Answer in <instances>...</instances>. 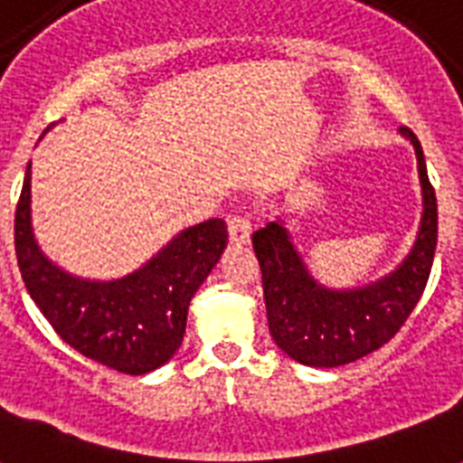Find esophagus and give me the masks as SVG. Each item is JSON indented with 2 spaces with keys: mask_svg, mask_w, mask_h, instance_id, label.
<instances>
[{
  "mask_svg": "<svg viewBox=\"0 0 463 463\" xmlns=\"http://www.w3.org/2000/svg\"><path fill=\"white\" fill-rule=\"evenodd\" d=\"M228 232H231V240L235 245H245L250 242V235H252V221L247 213H235V216L228 218Z\"/></svg>",
  "mask_w": 463,
  "mask_h": 463,
  "instance_id": "obj_1",
  "label": "esophagus"
}]
</instances>
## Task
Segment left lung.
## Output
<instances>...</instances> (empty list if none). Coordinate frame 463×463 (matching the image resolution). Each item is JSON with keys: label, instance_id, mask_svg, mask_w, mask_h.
Returning <instances> with one entry per match:
<instances>
[{"label": "left lung", "instance_id": "obj_1", "mask_svg": "<svg viewBox=\"0 0 463 463\" xmlns=\"http://www.w3.org/2000/svg\"><path fill=\"white\" fill-rule=\"evenodd\" d=\"M403 134L416 146L425 209L416 245L394 274L358 290H326L305 271L283 225L269 223L252 235L269 331L303 365L336 367L377 351L396 336L423 296L438 245V199L420 141L409 127Z\"/></svg>", "mask_w": 463, "mask_h": 463}]
</instances>
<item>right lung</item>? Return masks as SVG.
<instances>
[{"instance_id":"add662e5","label":"right lung","mask_w":463,"mask_h":463,"mask_svg":"<svg viewBox=\"0 0 463 463\" xmlns=\"http://www.w3.org/2000/svg\"><path fill=\"white\" fill-rule=\"evenodd\" d=\"M14 245L24 283L64 344L125 374H146L173 358L187 326L189 300L228 245V228L211 218L118 281H83L47 261L31 232V163L16 203Z\"/></svg>"}]
</instances>
